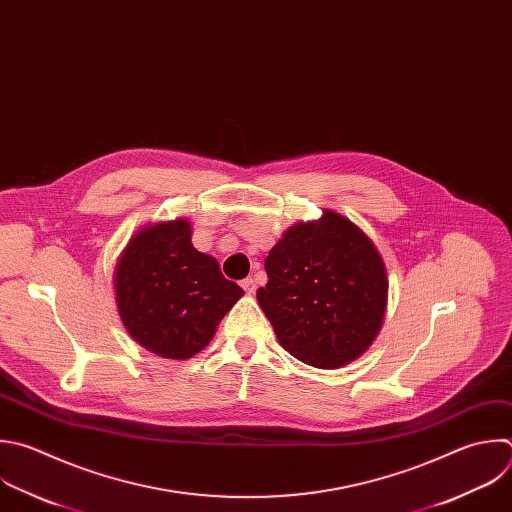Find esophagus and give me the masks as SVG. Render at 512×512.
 Listing matches in <instances>:
<instances>
[{"label": "esophagus", "mask_w": 512, "mask_h": 512, "mask_svg": "<svg viewBox=\"0 0 512 512\" xmlns=\"http://www.w3.org/2000/svg\"><path fill=\"white\" fill-rule=\"evenodd\" d=\"M241 287L251 295V293H255L257 283H255V279H253V277H247V279H243V281H241Z\"/></svg>", "instance_id": "34e87169"}]
</instances>
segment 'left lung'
<instances>
[{"instance_id":"left-lung-1","label":"left lung","mask_w":512,"mask_h":512,"mask_svg":"<svg viewBox=\"0 0 512 512\" xmlns=\"http://www.w3.org/2000/svg\"><path fill=\"white\" fill-rule=\"evenodd\" d=\"M265 271L257 301L293 358L333 370L372 346L388 275L372 239L350 219L323 211L319 221L293 225L269 251Z\"/></svg>"}]
</instances>
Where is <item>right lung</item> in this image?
<instances>
[{
    "label": "right lung",
    "mask_w": 512,
    "mask_h": 512,
    "mask_svg": "<svg viewBox=\"0 0 512 512\" xmlns=\"http://www.w3.org/2000/svg\"><path fill=\"white\" fill-rule=\"evenodd\" d=\"M114 291L130 337L166 360H189L207 348L243 295L215 257L193 247L187 219L140 229L116 263Z\"/></svg>",
    "instance_id": "1"
}]
</instances>
